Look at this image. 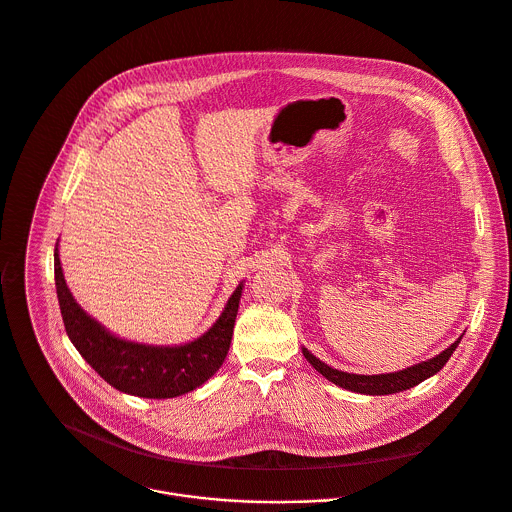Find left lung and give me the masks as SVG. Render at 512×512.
I'll use <instances>...</instances> for the list:
<instances>
[{
  "label": "left lung",
  "mask_w": 512,
  "mask_h": 512,
  "mask_svg": "<svg viewBox=\"0 0 512 512\" xmlns=\"http://www.w3.org/2000/svg\"><path fill=\"white\" fill-rule=\"evenodd\" d=\"M462 334L440 354H436L430 360L418 362L414 366H408L404 370L398 372H390V374H350L344 370H336L332 366H328L326 362H322L320 358H316L308 348H302L304 358L330 382H334L340 388H346L350 392H358V394H370V396H382V394H394V392H402L408 390L416 384H420L422 380L434 376L452 356V352L456 350L458 342H460Z\"/></svg>",
  "instance_id": "obj_1"
}]
</instances>
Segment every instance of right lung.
<instances>
[{
	"mask_svg": "<svg viewBox=\"0 0 512 512\" xmlns=\"http://www.w3.org/2000/svg\"><path fill=\"white\" fill-rule=\"evenodd\" d=\"M56 290L66 332L82 358L116 390L140 398H174L202 386L222 366L234 332L244 282L218 320L196 340L176 346L142 344L112 334L72 296L56 244Z\"/></svg>",
	"mask_w": 512,
	"mask_h": 512,
	"instance_id": "1",
	"label": "right lung"
}]
</instances>
